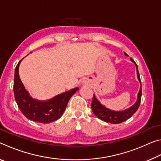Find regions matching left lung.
<instances>
[{
  "label": "left lung",
  "instance_id": "obj_1",
  "mask_svg": "<svg viewBox=\"0 0 161 161\" xmlns=\"http://www.w3.org/2000/svg\"><path fill=\"white\" fill-rule=\"evenodd\" d=\"M124 54L125 56H128V54L126 53H124ZM130 59L136 65V72H137V77L141 84L140 90L138 93L137 100H136V102L134 104L132 105L130 107L126 109L123 110V111H114V110L109 109V108L106 107L105 106L102 105V103H100L99 101L97 99L94 94L93 96V99H92V104H91L92 111H93L94 114L97 117L98 119L107 122V123L114 124L122 123V122L126 121L127 119L130 118L133 114L138 110V107H139V105L141 103V81L140 79L139 72H138L137 64H136V62L131 58H130Z\"/></svg>",
  "mask_w": 161,
  "mask_h": 161
}]
</instances>
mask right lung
Here are the masks:
<instances>
[{"instance_id":"add662e5","label":"right lung","mask_w":161,"mask_h":161,"mask_svg":"<svg viewBox=\"0 0 161 161\" xmlns=\"http://www.w3.org/2000/svg\"><path fill=\"white\" fill-rule=\"evenodd\" d=\"M22 60L15 67L13 84L15 99L19 109L26 118L38 123L49 124L59 119L63 114L70 98L79 88L75 87L48 100L34 99L25 89L19 76V66Z\"/></svg>"}]
</instances>
